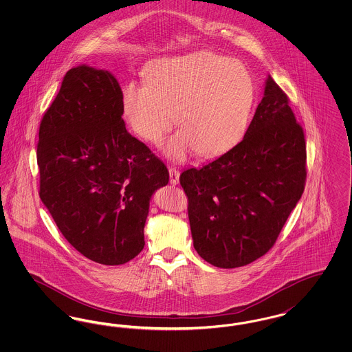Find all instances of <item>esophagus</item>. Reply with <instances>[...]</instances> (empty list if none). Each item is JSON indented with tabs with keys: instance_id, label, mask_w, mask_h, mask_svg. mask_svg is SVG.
Returning <instances> with one entry per match:
<instances>
[{
	"instance_id": "obj_1",
	"label": "esophagus",
	"mask_w": 352,
	"mask_h": 352,
	"mask_svg": "<svg viewBox=\"0 0 352 352\" xmlns=\"http://www.w3.org/2000/svg\"><path fill=\"white\" fill-rule=\"evenodd\" d=\"M168 175H170V184H179V171L175 168H168Z\"/></svg>"
}]
</instances>
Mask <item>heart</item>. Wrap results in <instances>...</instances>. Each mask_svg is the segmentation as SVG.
<instances>
[{
  "label": "heart",
  "instance_id": "obj_1",
  "mask_svg": "<svg viewBox=\"0 0 352 352\" xmlns=\"http://www.w3.org/2000/svg\"><path fill=\"white\" fill-rule=\"evenodd\" d=\"M145 84L121 91V112L129 129L158 145L174 124L181 128L165 145L174 160L191 151L211 158L230 151L245 133L254 101L247 67L212 51L151 62Z\"/></svg>",
  "mask_w": 352,
  "mask_h": 352
}]
</instances>
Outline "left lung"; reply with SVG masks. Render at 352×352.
Returning a JSON list of instances; mask_svg holds the SVG:
<instances>
[{"label":"left lung","mask_w":352,"mask_h":352,"mask_svg":"<svg viewBox=\"0 0 352 352\" xmlns=\"http://www.w3.org/2000/svg\"><path fill=\"white\" fill-rule=\"evenodd\" d=\"M306 181V145L284 91L268 75L244 138L179 182L194 248L218 268H239L273 247Z\"/></svg>","instance_id":"8db88e82"}]
</instances>
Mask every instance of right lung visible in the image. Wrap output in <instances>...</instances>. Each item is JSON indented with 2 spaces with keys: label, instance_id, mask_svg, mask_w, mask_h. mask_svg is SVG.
I'll list each match as a JSON object with an SVG mask.
<instances>
[{
  "label": "right lung",
  "instance_id": "1",
  "mask_svg": "<svg viewBox=\"0 0 352 352\" xmlns=\"http://www.w3.org/2000/svg\"><path fill=\"white\" fill-rule=\"evenodd\" d=\"M121 87L105 69L67 71L39 126V197L68 243L102 265H121L145 245L154 191L165 164L132 134Z\"/></svg>",
  "mask_w": 352,
  "mask_h": 352
}]
</instances>
